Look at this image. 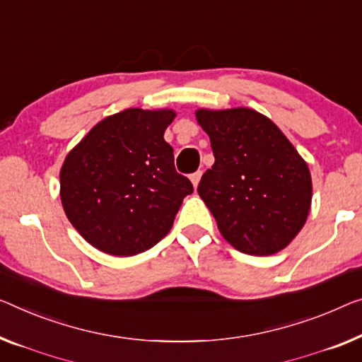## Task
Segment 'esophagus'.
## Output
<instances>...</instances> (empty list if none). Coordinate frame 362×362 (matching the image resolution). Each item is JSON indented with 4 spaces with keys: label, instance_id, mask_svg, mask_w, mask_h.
Here are the masks:
<instances>
[{
    "label": "esophagus",
    "instance_id": "1",
    "mask_svg": "<svg viewBox=\"0 0 362 362\" xmlns=\"http://www.w3.org/2000/svg\"><path fill=\"white\" fill-rule=\"evenodd\" d=\"M190 180H192V183H193V187L197 188L199 180H202V170H198V172H195V174H192V175H190Z\"/></svg>",
    "mask_w": 362,
    "mask_h": 362
}]
</instances>
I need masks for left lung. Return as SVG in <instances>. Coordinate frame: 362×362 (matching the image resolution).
<instances>
[{"label":"left lung","mask_w":362,"mask_h":362,"mask_svg":"<svg viewBox=\"0 0 362 362\" xmlns=\"http://www.w3.org/2000/svg\"><path fill=\"white\" fill-rule=\"evenodd\" d=\"M195 117L214 153L198 195L221 235L249 255L267 257L286 249L310 211L309 165L260 112L247 107L198 109Z\"/></svg>","instance_id":"obj_1"}]
</instances>
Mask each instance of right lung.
<instances>
[{
    "mask_svg": "<svg viewBox=\"0 0 362 362\" xmlns=\"http://www.w3.org/2000/svg\"><path fill=\"white\" fill-rule=\"evenodd\" d=\"M172 109H127L105 117L69 151L60 198L73 228L97 250L133 257L169 234L192 182L165 143Z\"/></svg>",
    "mask_w": 362,
    "mask_h": 362,
    "instance_id": "obj_1",
    "label": "right lung"
}]
</instances>
